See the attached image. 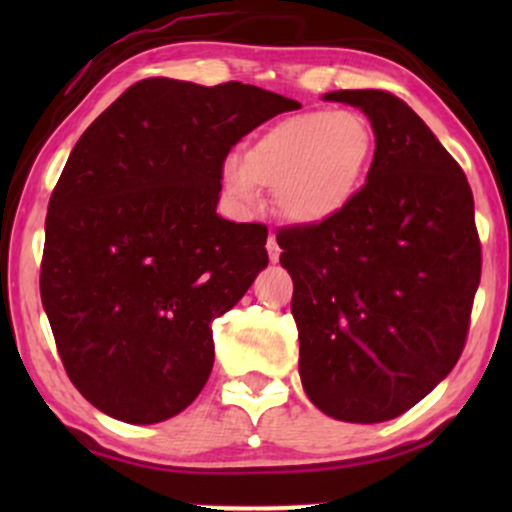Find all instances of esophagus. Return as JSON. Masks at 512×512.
Here are the masks:
<instances>
[{"label": "esophagus", "mask_w": 512, "mask_h": 512, "mask_svg": "<svg viewBox=\"0 0 512 512\" xmlns=\"http://www.w3.org/2000/svg\"><path fill=\"white\" fill-rule=\"evenodd\" d=\"M267 252H269V262H279L281 248H279V243H276L274 233H269V238H267Z\"/></svg>", "instance_id": "esophagus-1"}]
</instances>
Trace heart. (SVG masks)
Masks as SVG:
<instances>
[{
  "label": "heart",
  "mask_w": 512,
  "mask_h": 512,
  "mask_svg": "<svg viewBox=\"0 0 512 512\" xmlns=\"http://www.w3.org/2000/svg\"><path fill=\"white\" fill-rule=\"evenodd\" d=\"M375 156V134L361 115L308 110L272 122L221 166L223 195L240 209L274 195L281 219L317 226L354 202Z\"/></svg>",
  "instance_id": "heart-1"
}]
</instances>
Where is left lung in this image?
Here are the masks:
<instances>
[{
    "mask_svg": "<svg viewBox=\"0 0 512 512\" xmlns=\"http://www.w3.org/2000/svg\"><path fill=\"white\" fill-rule=\"evenodd\" d=\"M375 134L366 185L334 219L284 228L305 395L327 416L380 424L455 368L481 279L474 197L462 168L387 91H332Z\"/></svg>",
    "mask_w": 512,
    "mask_h": 512,
    "instance_id": "8db88e82",
    "label": "left lung"
}]
</instances>
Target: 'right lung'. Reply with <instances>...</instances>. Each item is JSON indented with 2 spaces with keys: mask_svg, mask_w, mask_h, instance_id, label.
Wrapping results in <instances>:
<instances>
[{
  "mask_svg": "<svg viewBox=\"0 0 512 512\" xmlns=\"http://www.w3.org/2000/svg\"><path fill=\"white\" fill-rule=\"evenodd\" d=\"M301 103L228 81L144 79L91 122L45 219L40 298L76 390L125 424L190 407L214 317L269 264L267 228L216 214L231 146Z\"/></svg>",
  "mask_w": 512,
  "mask_h": 512,
  "instance_id": "obj_1",
  "label": "right lung"
}]
</instances>
